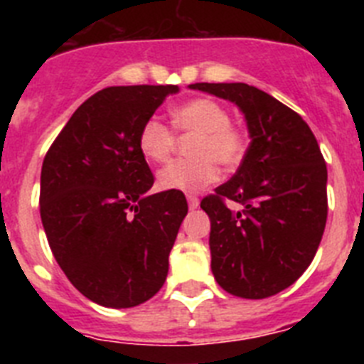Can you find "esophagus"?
<instances>
[{"label":"esophagus","instance_id":"1","mask_svg":"<svg viewBox=\"0 0 364 364\" xmlns=\"http://www.w3.org/2000/svg\"><path fill=\"white\" fill-rule=\"evenodd\" d=\"M188 204H189V210H197V208H198V197H197V195H188Z\"/></svg>","mask_w":364,"mask_h":364}]
</instances>
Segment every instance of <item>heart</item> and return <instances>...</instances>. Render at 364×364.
Masks as SVG:
<instances>
[{
	"label": "heart",
	"mask_w": 364,
	"mask_h": 364,
	"mask_svg": "<svg viewBox=\"0 0 364 364\" xmlns=\"http://www.w3.org/2000/svg\"><path fill=\"white\" fill-rule=\"evenodd\" d=\"M230 122V111L213 98H193L173 109L175 129L195 134L188 147L193 159L175 160L162 167L159 171L160 188L198 191L218 178L217 164L226 169L239 166L246 154L247 140L244 131ZM175 146V131L166 122L156 117L144 122L138 133V147L149 162H166Z\"/></svg>",
	"instance_id": "obj_1"
}]
</instances>
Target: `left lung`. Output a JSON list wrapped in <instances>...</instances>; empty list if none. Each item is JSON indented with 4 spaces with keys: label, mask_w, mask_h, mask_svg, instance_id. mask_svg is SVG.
<instances>
[{
    "label": "left lung",
    "mask_w": 364,
    "mask_h": 364,
    "mask_svg": "<svg viewBox=\"0 0 364 364\" xmlns=\"http://www.w3.org/2000/svg\"><path fill=\"white\" fill-rule=\"evenodd\" d=\"M189 87L239 105L252 136L233 178L200 202L211 220L213 275L231 295L272 297L301 277L323 239L328 171L319 144L297 112L257 87Z\"/></svg>",
    "instance_id": "left-lung-1"
}]
</instances>
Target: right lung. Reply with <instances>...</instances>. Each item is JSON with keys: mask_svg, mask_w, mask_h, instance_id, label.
<instances>
[{"mask_svg": "<svg viewBox=\"0 0 364 364\" xmlns=\"http://www.w3.org/2000/svg\"><path fill=\"white\" fill-rule=\"evenodd\" d=\"M176 91L105 87L74 111L45 154V235L74 288L102 306H138L166 282L188 200L182 191L147 193L154 176L138 133Z\"/></svg>", "mask_w": 364, "mask_h": 364, "instance_id": "right-lung-1", "label": "right lung"}]
</instances>
